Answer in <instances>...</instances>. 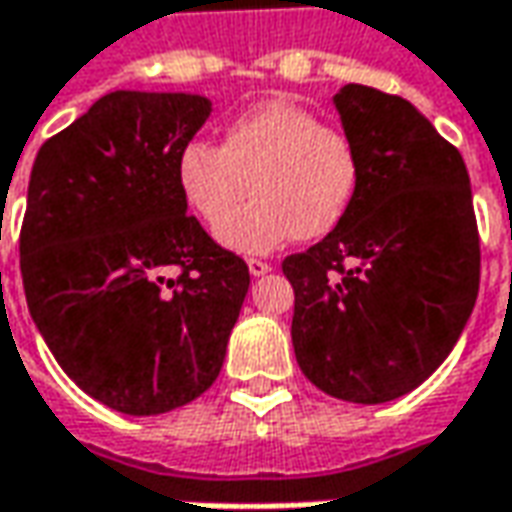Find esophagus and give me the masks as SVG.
I'll return each mask as SVG.
<instances>
[{
	"mask_svg": "<svg viewBox=\"0 0 512 512\" xmlns=\"http://www.w3.org/2000/svg\"><path fill=\"white\" fill-rule=\"evenodd\" d=\"M247 270H250V276H265L273 270L270 262H262V259H247Z\"/></svg>",
	"mask_w": 512,
	"mask_h": 512,
	"instance_id": "esophagus-1",
	"label": "esophagus"
}]
</instances>
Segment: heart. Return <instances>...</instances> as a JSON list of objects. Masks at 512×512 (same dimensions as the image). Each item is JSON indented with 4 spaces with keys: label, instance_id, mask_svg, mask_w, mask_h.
<instances>
[{
    "label": "heart",
    "instance_id": "1",
    "mask_svg": "<svg viewBox=\"0 0 512 512\" xmlns=\"http://www.w3.org/2000/svg\"><path fill=\"white\" fill-rule=\"evenodd\" d=\"M176 182L205 225L222 222V245L256 256L293 236L319 239L339 225L356 196L359 153L344 130L322 125L313 110L273 99L236 116L222 148L185 145ZM247 189L257 199L237 211Z\"/></svg>",
    "mask_w": 512,
    "mask_h": 512
}]
</instances>
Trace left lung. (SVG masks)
Masks as SVG:
<instances>
[{
	"instance_id": "left-lung-1",
	"label": "left lung",
	"mask_w": 512,
	"mask_h": 512,
	"mask_svg": "<svg viewBox=\"0 0 512 512\" xmlns=\"http://www.w3.org/2000/svg\"><path fill=\"white\" fill-rule=\"evenodd\" d=\"M344 133L359 185L319 245L282 262L293 285V350L342 402L410 393L447 359L479 296V227L459 150L402 96L344 85Z\"/></svg>"
}]
</instances>
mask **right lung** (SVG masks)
<instances>
[{
    "instance_id": "right-lung-1",
    "label": "right lung",
    "mask_w": 512,
    "mask_h": 512,
    "mask_svg": "<svg viewBox=\"0 0 512 512\" xmlns=\"http://www.w3.org/2000/svg\"><path fill=\"white\" fill-rule=\"evenodd\" d=\"M207 116L205 96L113 90L30 170L19 233L30 316L70 379L128 416L176 410L216 382L250 287L176 182Z\"/></svg>"
}]
</instances>
